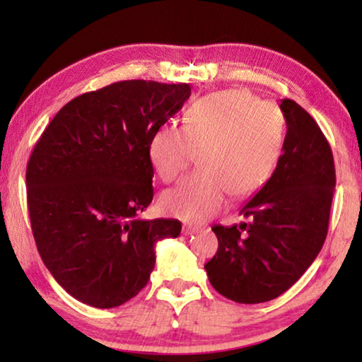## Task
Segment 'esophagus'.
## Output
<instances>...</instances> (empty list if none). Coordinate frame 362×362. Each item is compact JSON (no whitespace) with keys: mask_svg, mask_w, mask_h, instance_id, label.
Returning a JSON list of instances; mask_svg holds the SVG:
<instances>
[{"mask_svg":"<svg viewBox=\"0 0 362 362\" xmlns=\"http://www.w3.org/2000/svg\"><path fill=\"white\" fill-rule=\"evenodd\" d=\"M199 230H201V227H197V226H192V224L182 226V234H185V235H192V234H196V232H199Z\"/></svg>","mask_w":362,"mask_h":362,"instance_id":"esophagus-1","label":"esophagus"}]
</instances>
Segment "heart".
Returning <instances> with one entry per match:
<instances>
[{
	"label": "heart",
	"mask_w": 362,
	"mask_h": 362,
	"mask_svg": "<svg viewBox=\"0 0 362 362\" xmlns=\"http://www.w3.org/2000/svg\"><path fill=\"white\" fill-rule=\"evenodd\" d=\"M285 141V117L245 88L197 98L185 125L163 123L151 133L148 158L161 181L185 173L196 153L202 170L161 196L163 209L201 222L226 206L227 196H252L270 180Z\"/></svg>",
	"instance_id": "obj_1"
}]
</instances>
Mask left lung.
<instances>
[{"instance_id": "left-lung-1", "label": "left lung", "mask_w": 362, "mask_h": 362, "mask_svg": "<svg viewBox=\"0 0 362 362\" xmlns=\"http://www.w3.org/2000/svg\"><path fill=\"white\" fill-rule=\"evenodd\" d=\"M286 135L274 175L240 209L245 222L214 226L219 247L204 269L237 303H264L290 288L320 254L336 186L333 153L318 123L284 98Z\"/></svg>"}]
</instances>
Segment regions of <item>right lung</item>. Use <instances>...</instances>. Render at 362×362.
I'll return each mask as SVG.
<instances>
[{
  "label": "right lung",
  "mask_w": 362,
  "mask_h": 362,
  "mask_svg": "<svg viewBox=\"0 0 362 362\" xmlns=\"http://www.w3.org/2000/svg\"><path fill=\"white\" fill-rule=\"evenodd\" d=\"M187 83L123 81L66 103L39 138L26 170L39 255L69 295L115 308L140 293L158 240L176 219H140L153 201L148 141L181 110Z\"/></svg>",
  "instance_id": "right-lung-1"
}]
</instances>
